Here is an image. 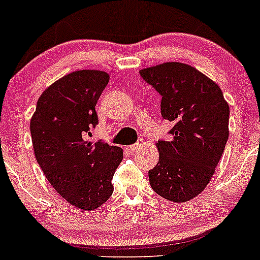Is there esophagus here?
Wrapping results in <instances>:
<instances>
[{
    "instance_id": "esophagus-1",
    "label": "esophagus",
    "mask_w": 260,
    "mask_h": 260,
    "mask_svg": "<svg viewBox=\"0 0 260 260\" xmlns=\"http://www.w3.org/2000/svg\"><path fill=\"white\" fill-rule=\"evenodd\" d=\"M143 147V141H140V142L135 143V145H131L127 147V151L131 152V153H135V152H138V149H141Z\"/></svg>"
}]
</instances>
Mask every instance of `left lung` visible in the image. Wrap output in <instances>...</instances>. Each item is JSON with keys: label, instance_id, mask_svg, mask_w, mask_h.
Listing matches in <instances>:
<instances>
[{"label": "left lung", "instance_id": "1", "mask_svg": "<svg viewBox=\"0 0 260 260\" xmlns=\"http://www.w3.org/2000/svg\"><path fill=\"white\" fill-rule=\"evenodd\" d=\"M162 96L161 114L174 123L158 141V164L148 171L156 193L172 203L196 198L210 182L229 137V106L215 81L183 62L140 72Z\"/></svg>", "mask_w": 260, "mask_h": 260}]
</instances>
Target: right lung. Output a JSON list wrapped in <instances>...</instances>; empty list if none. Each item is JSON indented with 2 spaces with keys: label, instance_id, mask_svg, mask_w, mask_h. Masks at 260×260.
Here are the masks:
<instances>
[{
  "label": "right lung",
  "instance_id": "1",
  "mask_svg": "<svg viewBox=\"0 0 260 260\" xmlns=\"http://www.w3.org/2000/svg\"><path fill=\"white\" fill-rule=\"evenodd\" d=\"M109 81L102 70H78L44 90L30 122L36 161L70 205L95 210L113 193L120 147L85 140L98 123L96 102Z\"/></svg>",
  "mask_w": 260,
  "mask_h": 260
}]
</instances>
